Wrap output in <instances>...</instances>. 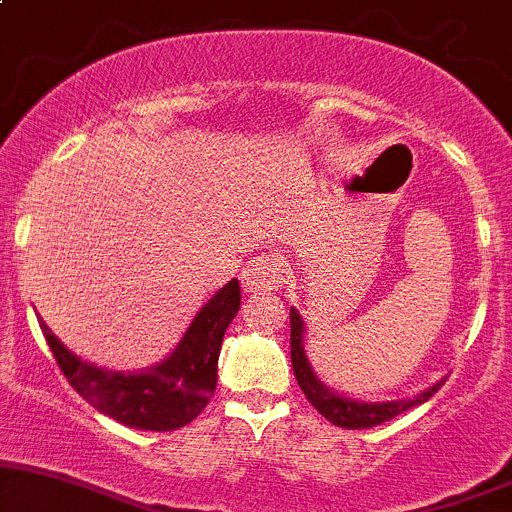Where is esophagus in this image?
I'll list each match as a JSON object with an SVG mask.
<instances>
[{"instance_id":"34e87169","label":"esophagus","mask_w":512,"mask_h":512,"mask_svg":"<svg viewBox=\"0 0 512 512\" xmlns=\"http://www.w3.org/2000/svg\"><path fill=\"white\" fill-rule=\"evenodd\" d=\"M284 257L279 252H262V255L252 257L240 272L243 289L248 293L255 291H279L286 279Z\"/></svg>"}]
</instances>
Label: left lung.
<instances>
[{
  "instance_id": "obj_1",
  "label": "left lung",
  "mask_w": 512,
  "mask_h": 512,
  "mask_svg": "<svg viewBox=\"0 0 512 512\" xmlns=\"http://www.w3.org/2000/svg\"><path fill=\"white\" fill-rule=\"evenodd\" d=\"M291 366L296 373L298 385H301L303 395L308 397V402L325 416L327 421L339 428H370L385 424V421L395 419V416L404 414V411L416 407V404H424L428 397H433L443 385V380L433 387H428L426 392H421L414 399H402V402H385V404H363V402H351L339 395H332L320 380L315 378L313 370H310V361L303 351V317L298 315V310L291 308Z\"/></svg>"
}]
</instances>
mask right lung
Masks as SVG:
<instances>
[{"mask_svg": "<svg viewBox=\"0 0 512 512\" xmlns=\"http://www.w3.org/2000/svg\"><path fill=\"white\" fill-rule=\"evenodd\" d=\"M240 308L238 279L228 281L199 310L178 349L146 373H113L69 354L40 320L67 383L110 419L144 431H178L202 414L216 390L221 342Z\"/></svg>", "mask_w": 512, "mask_h": 512, "instance_id": "right-lung-1", "label": "right lung"}]
</instances>
